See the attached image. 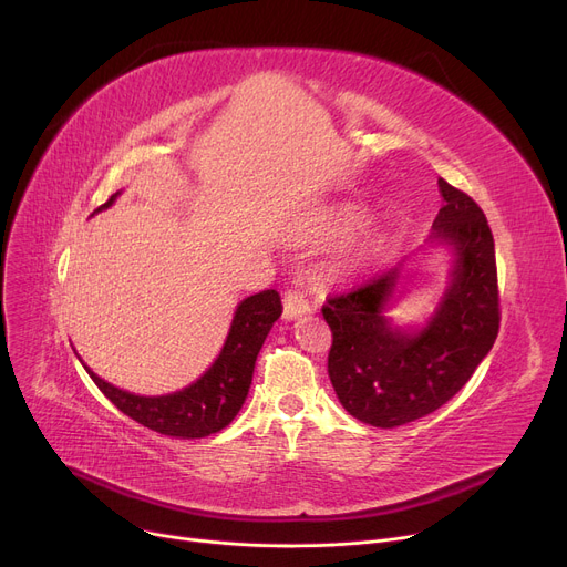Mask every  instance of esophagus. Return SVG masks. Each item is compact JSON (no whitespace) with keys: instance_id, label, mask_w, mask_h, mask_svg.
<instances>
[{"instance_id":"1","label":"esophagus","mask_w":567,"mask_h":567,"mask_svg":"<svg viewBox=\"0 0 567 567\" xmlns=\"http://www.w3.org/2000/svg\"><path fill=\"white\" fill-rule=\"evenodd\" d=\"M310 310H312V308H310V303H308L303 291H299V289H287V291L282 293V317H285L287 321L299 319V317L308 315Z\"/></svg>"}]
</instances>
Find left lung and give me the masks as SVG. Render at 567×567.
Segmentation results:
<instances>
[{"label":"left lung","instance_id":"1","mask_svg":"<svg viewBox=\"0 0 567 567\" xmlns=\"http://www.w3.org/2000/svg\"><path fill=\"white\" fill-rule=\"evenodd\" d=\"M443 206L434 241L455 250V268L436 312L421 331L393 329L383 317L398 268L347 293L329 296V377L340 404L365 425L398 427L453 400L489 353L501 323L494 236L483 208L439 178Z\"/></svg>","mask_w":567,"mask_h":567}]
</instances>
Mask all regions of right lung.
<instances>
[{
  "mask_svg": "<svg viewBox=\"0 0 567 567\" xmlns=\"http://www.w3.org/2000/svg\"><path fill=\"white\" fill-rule=\"evenodd\" d=\"M116 195H112L96 212L107 208ZM280 315L282 303L276 289L248 296L234 312L229 336L214 365L188 389L172 395H133L103 381L89 368L86 372L94 379L101 393L140 425L165 436L202 439L227 427L236 419L238 409L244 406L252 383L257 353Z\"/></svg>",
  "mask_w": 567,
  "mask_h": 567,
  "instance_id": "obj_1",
  "label": "right lung"
}]
</instances>
